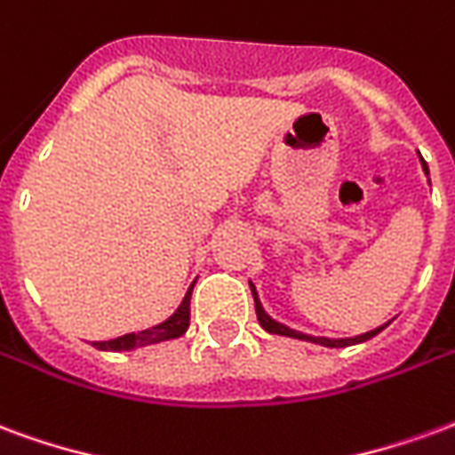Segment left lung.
I'll return each instance as SVG.
<instances>
[{"mask_svg": "<svg viewBox=\"0 0 455 455\" xmlns=\"http://www.w3.org/2000/svg\"><path fill=\"white\" fill-rule=\"evenodd\" d=\"M419 162H422L424 174L429 177V167H427V162H424L422 155H419ZM250 286H251V296H254V310H257V320H259V324L264 327V330H267L268 334H278V337H293V339L313 341V344L330 347V349H341V347H354V344H361V341L373 339L378 332H383V330L387 327V323H386L383 327H376V330H371V332L356 334V337H344V339H334V337H313V334L298 332V330H293V327H288V324L274 320V317H271V315L264 310V305H261V300H259V293H257V288H254V283H251V281H250Z\"/></svg>", "mask_w": 455, "mask_h": 455, "instance_id": "8db88e82", "label": "left lung"}]
</instances>
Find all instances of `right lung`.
Returning <instances> with one entry per match:
<instances>
[{"label":"right lung","mask_w":455,"mask_h":455,"mask_svg":"<svg viewBox=\"0 0 455 455\" xmlns=\"http://www.w3.org/2000/svg\"><path fill=\"white\" fill-rule=\"evenodd\" d=\"M194 283L187 291L184 300L179 303L177 310L169 315L164 323L148 327V330H140V332L123 334V337H116V339L94 341V347L101 351H132L140 349V347H150V344H159V341L181 337L188 330V320H191V291H194Z\"/></svg>","instance_id":"right-lung-1"}]
</instances>
